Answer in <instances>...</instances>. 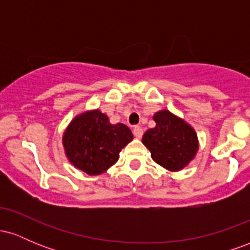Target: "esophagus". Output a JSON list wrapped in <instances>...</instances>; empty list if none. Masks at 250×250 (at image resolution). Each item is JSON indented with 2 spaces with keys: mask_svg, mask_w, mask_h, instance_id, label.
<instances>
[{
  "mask_svg": "<svg viewBox=\"0 0 250 250\" xmlns=\"http://www.w3.org/2000/svg\"><path fill=\"white\" fill-rule=\"evenodd\" d=\"M133 134L136 139H141L142 135H143V129L140 127V125H135L133 128Z\"/></svg>",
  "mask_w": 250,
  "mask_h": 250,
  "instance_id": "34e87169",
  "label": "esophagus"
}]
</instances>
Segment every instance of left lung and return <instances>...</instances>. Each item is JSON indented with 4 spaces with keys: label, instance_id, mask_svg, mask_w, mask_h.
<instances>
[{
    "label": "left lung",
    "instance_id": "obj_1",
    "mask_svg": "<svg viewBox=\"0 0 250 250\" xmlns=\"http://www.w3.org/2000/svg\"><path fill=\"white\" fill-rule=\"evenodd\" d=\"M156 125L148 129L142 143L149 149L151 159L170 171H179L193 161L199 150V140L194 128L169 110L154 114Z\"/></svg>",
    "mask_w": 250,
    "mask_h": 250
}]
</instances>
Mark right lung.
<instances>
[{
	"mask_svg": "<svg viewBox=\"0 0 250 250\" xmlns=\"http://www.w3.org/2000/svg\"><path fill=\"white\" fill-rule=\"evenodd\" d=\"M133 137L127 125H111L105 114L94 109L71 120L63 134L62 143L71 165L94 176L115 165L120 151Z\"/></svg>",
	"mask_w": 250,
	"mask_h": 250,
	"instance_id": "obj_1",
	"label": "right lung"
}]
</instances>
